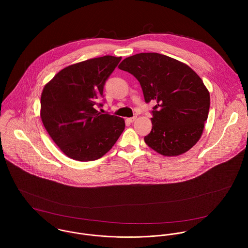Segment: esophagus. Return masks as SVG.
<instances>
[{
  "instance_id": "1",
  "label": "esophagus",
  "mask_w": 248,
  "mask_h": 248,
  "mask_svg": "<svg viewBox=\"0 0 248 248\" xmlns=\"http://www.w3.org/2000/svg\"><path fill=\"white\" fill-rule=\"evenodd\" d=\"M136 119H137V116H134V117H130V118H127V120H128L129 122H131V123L135 122V121H136Z\"/></svg>"
}]
</instances>
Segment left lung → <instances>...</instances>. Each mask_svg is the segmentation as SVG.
Instances as JSON below:
<instances>
[{
    "label": "left lung",
    "mask_w": 248,
    "mask_h": 248,
    "mask_svg": "<svg viewBox=\"0 0 248 248\" xmlns=\"http://www.w3.org/2000/svg\"><path fill=\"white\" fill-rule=\"evenodd\" d=\"M118 68L140 83L146 103L154 101L152 131L145 143L165 156L189 151L200 140L210 108L202 78L186 64L147 52L125 58Z\"/></svg>",
    "instance_id": "left-lung-1"
}]
</instances>
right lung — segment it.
I'll use <instances>...</instances> for the list:
<instances>
[{"label":"right lung","instance_id":"1","mask_svg":"<svg viewBox=\"0 0 248 248\" xmlns=\"http://www.w3.org/2000/svg\"><path fill=\"white\" fill-rule=\"evenodd\" d=\"M121 57L106 55L71 65L43 89L40 116L54 143L69 157L92 161L102 157L125 129L123 118L101 114L96 107L106 80Z\"/></svg>","mask_w":248,"mask_h":248}]
</instances>
